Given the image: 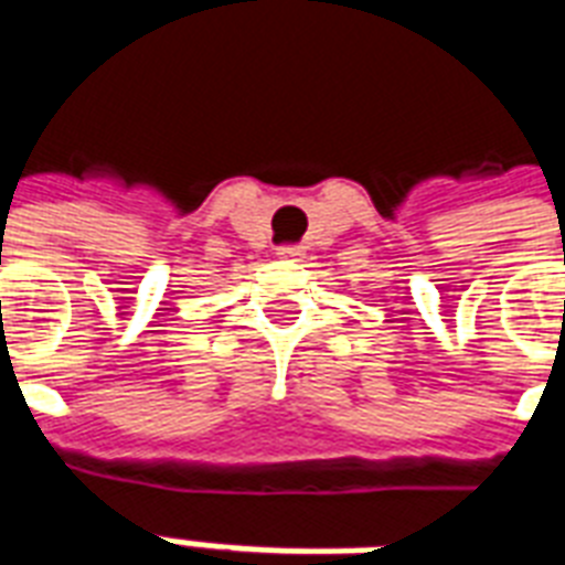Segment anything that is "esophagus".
I'll use <instances>...</instances> for the list:
<instances>
[{
  "instance_id": "1",
  "label": "esophagus",
  "mask_w": 565,
  "mask_h": 565,
  "mask_svg": "<svg viewBox=\"0 0 565 565\" xmlns=\"http://www.w3.org/2000/svg\"><path fill=\"white\" fill-rule=\"evenodd\" d=\"M278 255H281V257H301V255H305V246H299V243H284V246H278Z\"/></svg>"
}]
</instances>
